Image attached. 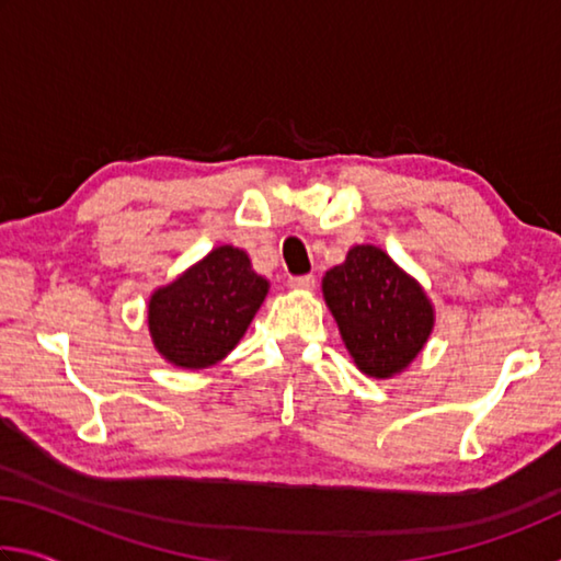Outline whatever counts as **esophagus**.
I'll list each match as a JSON object with an SVG mask.
<instances>
[{"label":"esophagus","instance_id":"obj_1","mask_svg":"<svg viewBox=\"0 0 561 561\" xmlns=\"http://www.w3.org/2000/svg\"><path fill=\"white\" fill-rule=\"evenodd\" d=\"M289 287H294V289H314L317 277H314V274H299V277H289Z\"/></svg>","mask_w":561,"mask_h":561}]
</instances>
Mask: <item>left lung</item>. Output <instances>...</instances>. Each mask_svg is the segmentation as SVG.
<instances>
[{
    "label": "left lung",
    "instance_id": "8db88e82",
    "mask_svg": "<svg viewBox=\"0 0 561 561\" xmlns=\"http://www.w3.org/2000/svg\"><path fill=\"white\" fill-rule=\"evenodd\" d=\"M321 287L348 354L368 376L403 371L431 336L428 297L378 247L348 250L346 262L329 270Z\"/></svg>",
    "mask_w": 561,
    "mask_h": 561
}]
</instances>
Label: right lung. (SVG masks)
Segmentation results:
<instances>
[{"label":"right lung","mask_w":561,"mask_h":561,"mask_svg":"<svg viewBox=\"0 0 561 561\" xmlns=\"http://www.w3.org/2000/svg\"><path fill=\"white\" fill-rule=\"evenodd\" d=\"M270 284L237 247H217L148 304L156 348L170 364L207 368L222 360L244 336Z\"/></svg>","instance_id":"1"}]
</instances>
